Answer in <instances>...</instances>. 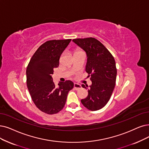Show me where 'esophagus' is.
<instances>
[{
  "label": "esophagus",
  "instance_id": "esophagus-1",
  "mask_svg": "<svg viewBox=\"0 0 149 149\" xmlns=\"http://www.w3.org/2000/svg\"><path fill=\"white\" fill-rule=\"evenodd\" d=\"M74 88L76 89V91H78V90H79V89L81 88L82 87L80 84H77V83H74Z\"/></svg>",
  "mask_w": 149,
  "mask_h": 149
}]
</instances>
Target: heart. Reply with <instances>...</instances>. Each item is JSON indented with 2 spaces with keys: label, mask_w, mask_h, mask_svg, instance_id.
<instances>
[{
  "label": "heart",
  "mask_w": 149,
  "mask_h": 149,
  "mask_svg": "<svg viewBox=\"0 0 149 149\" xmlns=\"http://www.w3.org/2000/svg\"><path fill=\"white\" fill-rule=\"evenodd\" d=\"M81 52V51H76L75 53H76V52Z\"/></svg>",
  "instance_id": "obj_1"
}]
</instances>
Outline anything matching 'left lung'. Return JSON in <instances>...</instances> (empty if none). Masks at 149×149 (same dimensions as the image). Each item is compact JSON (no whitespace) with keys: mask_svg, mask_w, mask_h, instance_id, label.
<instances>
[{"mask_svg":"<svg viewBox=\"0 0 149 149\" xmlns=\"http://www.w3.org/2000/svg\"><path fill=\"white\" fill-rule=\"evenodd\" d=\"M73 41L86 52V71L92 81L88 96L81 100V103L89 110H99L108 103L115 87L117 69L114 58L94 38H76ZM82 87L87 88L84 84Z\"/></svg>","mask_w":149,"mask_h":149,"instance_id":"left-lung-1","label":"left lung"}]
</instances>
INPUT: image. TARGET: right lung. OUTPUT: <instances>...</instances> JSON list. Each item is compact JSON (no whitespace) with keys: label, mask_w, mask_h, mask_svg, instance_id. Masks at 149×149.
<instances>
[{"label":"right lung","mask_w":149,"mask_h":149,"mask_svg":"<svg viewBox=\"0 0 149 149\" xmlns=\"http://www.w3.org/2000/svg\"><path fill=\"white\" fill-rule=\"evenodd\" d=\"M71 39L53 40L41 45L34 53L26 70L27 86L34 104L42 112L54 114L61 111L66 103L68 92L74 87L70 80L56 87L52 81L54 68Z\"/></svg>","instance_id":"add662e5"}]
</instances>
